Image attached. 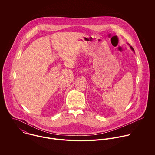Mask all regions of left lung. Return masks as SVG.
Returning <instances> with one entry per match:
<instances>
[{
    "label": "left lung",
    "mask_w": 155,
    "mask_h": 155,
    "mask_svg": "<svg viewBox=\"0 0 155 155\" xmlns=\"http://www.w3.org/2000/svg\"><path fill=\"white\" fill-rule=\"evenodd\" d=\"M130 48H131V49L133 50V51H134V49H133V48L132 47V46H130Z\"/></svg>",
    "instance_id": "left-lung-1"
}]
</instances>
